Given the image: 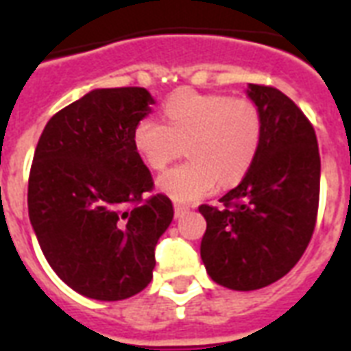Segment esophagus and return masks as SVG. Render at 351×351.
<instances>
[{"label":"esophagus","mask_w":351,"mask_h":351,"mask_svg":"<svg viewBox=\"0 0 351 351\" xmlns=\"http://www.w3.org/2000/svg\"><path fill=\"white\" fill-rule=\"evenodd\" d=\"M187 209H189V206H186V204L175 202V217H182V215L186 213Z\"/></svg>","instance_id":"34e87169"}]
</instances>
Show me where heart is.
Segmentation results:
<instances>
[{
	"label": "heart",
	"mask_w": 351,
	"mask_h": 351,
	"mask_svg": "<svg viewBox=\"0 0 351 351\" xmlns=\"http://www.w3.org/2000/svg\"><path fill=\"white\" fill-rule=\"evenodd\" d=\"M165 123L143 118L132 143L145 164L165 169L186 145L189 162L167 171L158 186L178 202H193L217 184L233 186L250 171L262 138V117L250 98L178 90L164 104Z\"/></svg>",
	"instance_id": "heart-1"
}]
</instances>
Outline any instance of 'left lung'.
I'll return each mask as SVG.
<instances>
[{
	"instance_id": "obj_1",
	"label": "left lung",
	"mask_w": 351,
	"mask_h": 351,
	"mask_svg": "<svg viewBox=\"0 0 351 351\" xmlns=\"http://www.w3.org/2000/svg\"><path fill=\"white\" fill-rule=\"evenodd\" d=\"M262 117L256 156L239 186L202 204L208 222L200 256L209 277L237 291L282 278L299 262L317 224L321 156L315 129L291 98L271 85L250 84Z\"/></svg>"
}]
</instances>
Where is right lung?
Instances as JSON below:
<instances>
[{"label": "right lung", "instance_id": "obj_1", "mask_svg": "<svg viewBox=\"0 0 351 351\" xmlns=\"http://www.w3.org/2000/svg\"><path fill=\"white\" fill-rule=\"evenodd\" d=\"M154 100L143 87L96 89L49 120L29 175V217L56 275L96 300L140 293L173 204L132 143Z\"/></svg>", "mask_w": 351, "mask_h": 351}]
</instances>
